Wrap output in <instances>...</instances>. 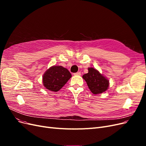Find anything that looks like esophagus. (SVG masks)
Returning <instances> with one entry per match:
<instances>
[{
	"label": "esophagus",
	"mask_w": 146,
	"mask_h": 146,
	"mask_svg": "<svg viewBox=\"0 0 146 146\" xmlns=\"http://www.w3.org/2000/svg\"><path fill=\"white\" fill-rule=\"evenodd\" d=\"M74 76H80L81 72H77L76 73H74Z\"/></svg>",
	"instance_id": "1"
}]
</instances>
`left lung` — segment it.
<instances>
[{"mask_svg":"<svg viewBox=\"0 0 146 146\" xmlns=\"http://www.w3.org/2000/svg\"><path fill=\"white\" fill-rule=\"evenodd\" d=\"M90 91L94 94H101L107 91L109 86V81L93 68H88V72L83 77Z\"/></svg>","mask_w":146,"mask_h":146,"instance_id":"8db88e82","label":"left lung"}]
</instances>
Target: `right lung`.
<instances>
[{
  "label": "right lung",
  "mask_w": 146,
  "mask_h": 146,
  "mask_svg": "<svg viewBox=\"0 0 146 146\" xmlns=\"http://www.w3.org/2000/svg\"><path fill=\"white\" fill-rule=\"evenodd\" d=\"M71 77V74L63 66H52L43 75V85L50 91H58Z\"/></svg>",
  "instance_id": "right-lung-1"
}]
</instances>
